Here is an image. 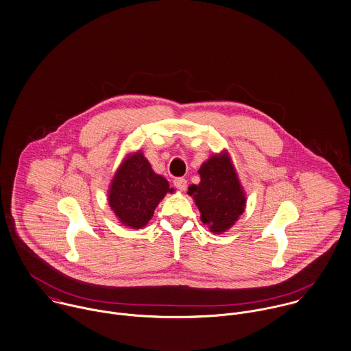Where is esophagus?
<instances>
[{"mask_svg":"<svg viewBox=\"0 0 351 351\" xmlns=\"http://www.w3.org/2000/svg\"><path fill=\"white\" fill-rule=\"evenodd\" d=\"M174 186L178 191H185L186 189V180L185 178H176L174 180Z\"/></svg>","mask_w":351,"mask_h":351,"instance_id":"34e87169","label":"esophagus"}]
</instances>
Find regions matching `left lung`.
Listing matches in <instances>:
<instances>
[{"label":"left lung","instance_id":"8db88e82","mask_svg":"<svg viewBox=\"0 0 351 351\" xmlns=\"http://www.w3.org/2000/svg\"><path fill=\"white\" fill-rule=\"evenodd\" d=\"M200 184L191 185L188 195L193 197L200 219L215 234L230 229L245 207V193L236 169L226 151L213 155L200 169Z\"/></svg>","mask_w":351,"mask_h":351}]
</instances>
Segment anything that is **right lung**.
Returning a JSON list of instances; mask_svg holds the SVG:
<instances>
[{"mask_svg": "<svg viewBox=\"0 0 351 351\" xmlns=\"http://www.w3.org/2000/svg\"><path fill=\"white\" fill-rule=\"evenodd\" d=\"M169 192L174 189L167 180L156 174L143 152L137 151L118 167L110 185L108 203L122 225L141 229Z\"/></svg>", "mask_w": 351, "mask_h": 351, "instance_id": "right-lung-1", "label": "right lung"}]
</instances>
